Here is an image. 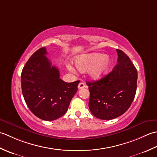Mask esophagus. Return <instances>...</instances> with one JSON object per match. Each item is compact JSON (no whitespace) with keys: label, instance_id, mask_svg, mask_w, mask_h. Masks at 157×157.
Segmentation results:
<instances>
[{"label":"esophagus","instance_id":"obj_1","mask_svg":"<svg viewBox=\"0 0 157 157\" xmlns=\"http://www.w3.org/2000/svg\"><path fill=\"white\" fill-rule=\"evenodd\" d=\"M78 88L79 89H82V88H87V86H86L83 82H80V83H79V85H78Z\"/></svg>","mask_w":157,"mask_h":157}]
</instances>
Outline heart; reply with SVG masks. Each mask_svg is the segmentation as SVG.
Returning <instances> with one entry per match:
<instances>
[{
  "mask_svg": "<svg viewBox=\"0 0 157 157\" xmlns=\"http://www.w3.org/2000/svg\"><path fill=\"white\" fill-rule=\"evenodd\" d=\"M75 65L79 71L84 72L89 69L88 73L90 78L98 80L107 72L111 65V59L109 56L100 53H92L75 58ZM67 69L71 73L75 71L71 65H68Z\"/></svg>",
  "mask_w": 157,
  "mask_h": 157,
  "instance_id": "1",
  "label": "heart"
}]
</instances>
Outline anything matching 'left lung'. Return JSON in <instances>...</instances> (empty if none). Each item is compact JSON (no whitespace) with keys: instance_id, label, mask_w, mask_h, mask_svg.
<instances>
[{"instance_id":"8db88e82","label":"left lung","mask_w":157,"mask_h":157,"mask_svg":"<svg viewBox=\"0 0 157 157\" xmlns=\"http://www.w3.org/2000/svg\"><path fill=\"white\" fill-rule=\"evenodd\" d=\"M116 51L118 63L112 71L98 81L86 83L90 93L89 109L103 120L115 119L128 111L137 88V70L125 53Z\"/></svg>"}]
</instances>
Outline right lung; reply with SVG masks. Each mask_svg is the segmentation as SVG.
<instances>
[{
    "label": "right lung",
    "mask_w": 157,
    "mask_h": 157,
    "mask_svg": "<svg viewBox=\"0 0 157 157\" xmlns=\"http://www.w3.org/2000/svg\"><path fill=\"white\" fill-rule=\"evenodd\" d=\"M45 47L28 59L21 72V89L25 101L33 114L45 121L65 115L80 81L67 83L60 78L59 69L45 56Z\"/></svg>",
    "instance_id": "right-lung-1"
}]
</instances>
